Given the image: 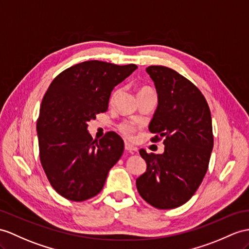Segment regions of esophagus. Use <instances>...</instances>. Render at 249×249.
I'll return each instance as SVG.
<instances>
[{"label":"esophagus","instance_id":"1","mask_svg":"<svg viewBox=\"0 0 249 249\" xmlns=\"http://www.w3.org/2000/svg\"><path fill=\"white\" fill-rule=\"evenodd\" d=\"M124 149L126 151H129V152H131V153L136 152V151H137V148L134 147V145H133V144L129 143V142H124Z\"/></svg>","mask_w":249,"mask_h":249}]
</instances>
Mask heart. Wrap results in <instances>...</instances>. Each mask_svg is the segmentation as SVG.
<instances>
[{
	"mask_svg": "<svg viewBox=\"0 0 249 249\" xmlns=\"http://www.w3.org/2000/svg\"><path fill=\"white\" fill-rule=\"evenodd\" d=\"M148 90H152V89H151L148 88V87H142V88L139 89L138 94L143 93V92H148ZM117 94H118V90H115V92L112 94V96H111V102L115 99V97L117 96ZM135 130H136V129H135L134 124H130V123H124L123 124L120 125V131L123 132L125 136H128V137H131L133 134H134Z\"/></svg>",
	"mask_w": 249,
	"mask_h": 249,
	"instance_id": "obj_1",
	"label": "heart"
}]
</instances>
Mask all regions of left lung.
I'll return each instance as SVG.
<instances>
[{
	"label": "left lung",
	"mask_w": 249,
	"mask_h": 249,
	"mask_svg": "<svg viewBox=\"0 0 249 249\" xmlns=\"http://www.w3.org/2000/svg\"><path fill=\"white\" fill-rule=\"evenodd\" d=\"M147 72L157 92L156 111L149 130L153 142L163 139L162 154H139L147 170L136 179L139 195L159 209H173L189 201L208 170L213 148L207 101L195 84L178 71L151 65Z\"/></svg>",
	"instance_id": "1"
}]
</instances>
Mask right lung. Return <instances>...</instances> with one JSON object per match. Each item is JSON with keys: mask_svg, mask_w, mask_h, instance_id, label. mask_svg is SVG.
I'll list each match as a JSON object with an SVG mask.
<instances>
[{"mask_svg": "<svg viewBox=\"0 0 249 249\" xmlns=\"http://www.w3.org/2000/svg\"><path fill=\"white\" fill-rule=\"evenodd\" d=\"M137 69L98 60L71 66L53 79L37 121L41 165L60 196L82 202L102 190L124 153L123 138L107 132L93 141L88 123L107 110L114 88Z\"/></svg>", "mask_w": 249, "mask_h": 249, "instance_id": "add662e5", "label": "right lung"}]
</instances>
